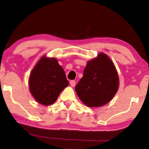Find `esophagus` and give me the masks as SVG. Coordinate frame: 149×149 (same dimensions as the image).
Here are the masks:
<instances>
[{
  "label": "esophagus",
  "mask_w": 149,
  "mask_h": 149,
  "mask_svg": "<svg viewBox=\"0 0 149 149\" xmlns=\"http://www.w3.org/2000/svg\"><path fill=\"white\" fill-rule=\"evenodd\" d=\"M70 85L72 86V87L75 86V81H74V80H71V81H70Z\"/></svg>",
  "instance_id": "obj_1"
}]
</instances>
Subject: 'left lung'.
<instances>
[{
  "label": "left lung",
  "instance_id": "left-lung-1",
  "mask_svg": "<svg viewBox=\"0 0 149 149\" xmlns=\"http://www.w3.org/2000/svg\"><path fill=\"white\" fill-rule=\"evenodd\" d=\"M119 88V77L113 63L104 53L89 61L83 77L75 88L77 96L89 107L108 103Z\"/></svg>",
  "mask_w": 149,
  "mask_h": 149
}]
</instances>
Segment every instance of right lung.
I'll return each mask as SVG.
<instances>
[{
    "label": "right lung",
    "mask_w": 149,
    "mask_h": 149,
    "mask_svg": "<svg viewBox=\"0 0 149 149\" xmlns=\"http://www.w3.org/2000/svg\"><path fill=\"white\" fill-rule=\"evenodd\" d=\"M69 85L63 69L55 58L43 56L31 72L29 78L30 93L43 105L53 104Z\"/></svg>",
    "instance_id": "obj_1"
}]
</instances>
